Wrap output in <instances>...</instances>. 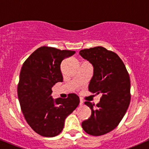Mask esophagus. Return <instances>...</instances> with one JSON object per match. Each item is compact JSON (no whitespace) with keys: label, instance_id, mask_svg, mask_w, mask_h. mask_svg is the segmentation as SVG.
I'll use <instances>...</instances> for the list:
<instances>
[{"label":"esophagus","instance_id":"esophagus-1","mask_svg":"<svg viewBox=\"0 0 149 149\" xmlns=\"http://www.w3.org/2000/svg\"><path fill=\"white\" fill-rule=\"evenodd\" d=\"M83 103H84V102H83V101L82 100H80V106L83 105Z\"/></svg>","mask_w":149,"mask_h":149}]
</instances>
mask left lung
Segmentation results:
<instances>
[{
  "instance_id": "obj_1",
  "label": "left lung",
  "mask_w": 149,
  "mask_h": 149,
  "mask_svg": "<svg viewBox=\"0 0 149 149\" xmlns=\"http://www.w3.org/2000/svg\"><path fill=\"white\" fill-rule=\"evenodd\" d=\"M79 54L93 66L89 90L102 95L96 107L85 102L92 114L82 127L89 134L100 136L115 129L127 111L131 97L130 76L118 55L103 47L82 49Z\"/></svg>"
}]
</instances>
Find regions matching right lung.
Wrapping results in <instances>:
<instances>
[{"label": "right lung", "instance_id": "add662e5", "mask_svg": "<svg viewBox=\"0 0 149 149\" xmlns=\"http://www.w3.org/2000/svg\"><path fill=\"white\" fill-rule=\"evenodd\" d=\"M75 52L43 46L34 51L22 65L17 88L20 107L27 123L42 136L59 134L65 119L80 103L76 94L55 100L51 95L53 85L63 81L61 61Z\"/></svg>", "mask_w": 149, "mask_h": 149}]
</instances>
